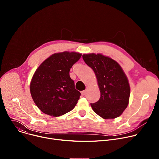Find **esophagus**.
<instances>
[{
	"mask_svg": "<svg viewBox=\"0 0 159 159\" xmlns=\"http://www.w3.org/2000/svg\"><path fill=\"white\" fill-rule=\"evenodd\" d=\"M86 93H87L86 90H83V91H82V92H81V94H82V95L84 96V95H85V94H86Z\"/></svg>",
	"mask_w": 159,
	"mask_h": 159,
	"instance_id": "obj_1",
	"label": "esophagus"
}]
</instances>
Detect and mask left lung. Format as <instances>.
Segmentation results:
<instances>
[{"instance_id":"obj_1","label":"left lung","mask_w":159,"mask_h":159,"mask_svg":"<svg viewBox=\"0 0 159 159\" xmlns=\"http://www.w3.org/2000/svg\"><path fill=\"white\" fill-rule=\"evenodd\" d=\"M85 63L94 70L101 97L91 103L93 111L104 119L119 117L129 103L130 87L121 66L115 60L101 54L82 55Z\"/></svg>"}]
</instances>
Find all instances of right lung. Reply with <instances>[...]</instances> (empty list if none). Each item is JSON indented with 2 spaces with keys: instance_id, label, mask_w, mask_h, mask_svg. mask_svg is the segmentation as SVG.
I'll return each instance as SVG.
<instances>
[{
  "instance_id": "right-lung-1",
  "label": "right lung",
  "mask_w": 159,
  "mask_h": 159,
  "mask_svg": "<svg viewBox=\"0 0 159 159\" xmlns=\"http://www.w3.org/2000/svg\"><path fill=\"white\" fill-rule=\"evenodd\" d=\"M81 56L76 52L55 53L36 69L30 84V93L44 114L57 117L75 107L81 94L75 89L69 72Z\"/></svg>"
}]
</instances>
